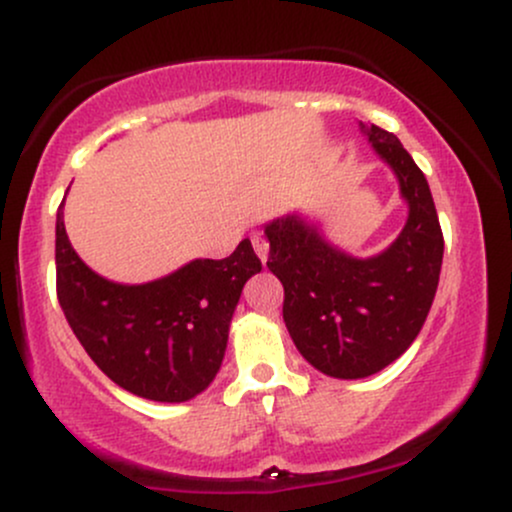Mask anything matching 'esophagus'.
I'll return each mask as SVG.
<instances>
[{"label":"esophagus","instance_id":"34e87169","mask_svg":"<svg viewBox=\"0 0 512 512\" xmlns=\"http://www.w3.org/2000/svg\"><path fill=\"white\" fill-rule=\"evenodd\" d=\"M252 248H255L257 257H260L262 262H267V257H269V243L260 236V233H257V236H252Z\"/></svg>","mask_w":512,"mask_h":512}]
</instances>
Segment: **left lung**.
<instances>
[{"label": "left lung", "mask_w": 512, "mask_h": 512, "mask_svg": "<svg viewBox=\"0 0 512 512\" xmlns=\"http://www.w3.org/2000/svg\"><path fill=\"white\" fill-rule=\"evenodd\" d=\"M370 146L395 170L407 223L375 257L346 255L317 226L286 214L264 226L267 267L284 284V322L310 366L330 378L378 373L424 327L443 264V231L428 182L392 132L363 125Z\"/></svg>", "instance_id": "left-lung-1"}]
</instances>
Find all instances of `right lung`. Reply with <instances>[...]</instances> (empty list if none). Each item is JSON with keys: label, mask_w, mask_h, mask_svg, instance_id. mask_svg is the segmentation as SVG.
<instances>
[{"label": "right lung", "mask_w": 512, "mask_h": 512, "mask_svg": "<svg viewBox=\"0 0 512 512\" xmlns=\"http://www.w3.org/2000/svg\"><path fill=\"white\" fill-rule=\"evenodd\" d=\"M55 236L57 298L93 363L122 390L154 402H187L207 390L245 281L262 269L250 240L223 260H192L163 279L125 286L76 255L62 207Z\"/></svg>", "instance_id": "add662e5"}]
</instances>
